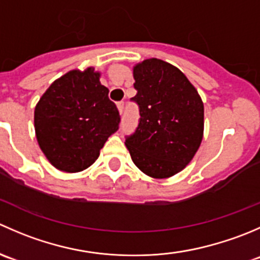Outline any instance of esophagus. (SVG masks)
<instances>
[{
  "label": "esophagus",
  "mask_w": 260,
  "mask_h": 260,
  "mask_svg": "<svg viewBox=\"0 0 260 260\" xmlns=\"http://www.w3.org/2000/svg\"><path fill=\"white\" fill-rule=\"evenodd\" d=\"M117 108H118V111H119V114H122L123 111H124V103H123V102H118Z\"/></svg>",
  "instance_id": "obj_1"
}]
</instances>
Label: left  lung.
Wrapping results in <instances>:
<instances>
[{
    "instance_id": "left-lung-1",
    "label": "left lung",
    "mask_w": 260,
    "mask_h": 260,
    "mask_svg": "<svg viewBox=\"0 0 260 260\" xmlns=\"http://www.w3.org/2000/svg\"><path fill=\"white\" fill-rule=\"evenodd\" d=\"M132 101L140 106L137 131L125 140L132 161L153 179H169L193 158L204 136V103L186 75L164 60L133 68Z\"/></svg>"
}]
</instances>
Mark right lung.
Masks as SVG:
<instances>
[{
  "label": "right lung",
  "mask_w": 260,
  "mask_h": 260,
  "mask_svg": "<svg viewBox=\"0 0 260 260\" xmlns=\"http://www.w3.org/2000/svg\"><path fill=\"white\" fill-rule=\"evenodd\" d=\"M94 68L70 70L56 79L34 113L36 140L55 169L80 172L99 157L120 122L115 104Z\"/></svg>",
  "instance_id": "obj_1"
}]
</instances>
